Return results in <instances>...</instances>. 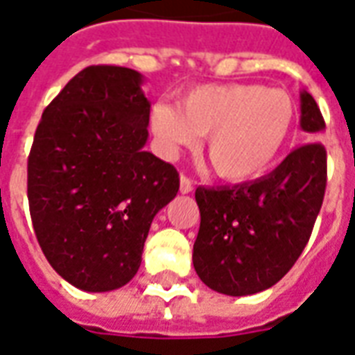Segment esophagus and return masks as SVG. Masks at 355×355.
Here are the masks:
<instances>
[{
    "mask_svg": "<svg viewBox=\"0 0 355 355\" xmlns=\"http://www.w3.org/2000/svg\"><path fill=\"white\" fill-rule=\"evenodd\" d=\"M193 190V182L188 177H180V193H190Z\"/></svg>",
    "mask_w": 355,
    "mask_h": 355,
    "instance_id": "obj_1",
    "label": "esophagus"
}]
</instances>
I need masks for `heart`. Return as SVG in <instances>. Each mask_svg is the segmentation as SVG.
<instances>
[{
  "instance_id": "1",
  "label": "heart",
  "mask_w": 355,
  "mask_h": 355,
  "mask_svg": "<svg viewBox=\"0 0 355 355\" xmlns=\"http://www.w3.org/2000/svg\"><path fill=\"white\" fill-rule=\"evenodd\" d=\"M293 125L289 93L259 83L201 85L178 94L177 106L157 102L150 110V131L162 157L175 159L205 135L209 162L230 182L264 175L283 152Z\"/></svg>"
}]
</instances>
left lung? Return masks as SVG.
<instances>
[{
  "label": "left lung",
  "instance_id": "1",
  "mask_svg": "<svg viewBox=\"0 0 355 355\" xmlns=\"http://www.w3.org/2000/svg\"><path fill=\"white\" fill-rule=\"evenodd\" d=\"M300 127L318 140L325 121L310 93H300ZM327 186L321 142L293 150L251 182L196 190L201 223L193 268L216 293L247 297L282 279L297 262L320 215Z\"/></svg>",
  "mask_w": 355,
  "mask_h": 355
}]
</instances>
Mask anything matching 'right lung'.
<instances>
[{
    "instance_id": "add662e5",
    "label": "right lung",
    "mask_w": 355,
    "mask_h": 355,
    "mask_svg": "<svg viewBox=\"0 0 355 355\" xmlns=\"http://www.w3.org/2000/svg\"><path fill=\"white\" fill-rule=\"evenodd\" d=\"M142 76L89 66L45 108L28 157V203L45 259L89 293L139 272L150 224L178 192L171 163L144 152Z\"/></svg>"
}]
</instances>
